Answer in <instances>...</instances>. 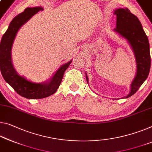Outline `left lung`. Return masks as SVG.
<instances>
[{
  "instance_id": "8db88e82",
  "label": "left lung",
  "mask_w": 152,
  "mask_h": 152,
  "mask_svg": "<svg viewBox=\"0 0 152 152\" xmlns=\"http://www.w3.org/2000/svg\"><path fill=\"white\" fill-rule=\"evenodd\" d=\"M116 15V28L114 31L128 40L133 50L137 63V74L131 85V91L125 98L135 93L148 78L151 66L150 44L148 37L139 20L129 9H118L115 10ZM86 81L88 83L86 74Z\"/></svg>"
}]
</instances>
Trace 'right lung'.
Returning <instances> with one entry per match:
<instances>
[{"label": "right lung", "instance_id": "right-lung-1", "mask_svg": "<svg viewBox=\"0 0 152 152\" xmlns=\"http://www.w3.org/2000/svg\"><path fill=\"white\" fill-rule=\"evenodd\" d=\"M40 7L26 8L11 21L0 43V69L2 77L7 83L21 97L27 99H42L56 92L61 84L64 72L72 63V60L60 67L49 82L35 83L28 80L17 73L11 61V48L19 29L38 11Z\"/></svg>", "mask_w": 152, "mask_h": 152}]
</instances>
